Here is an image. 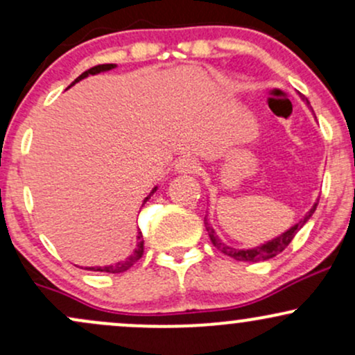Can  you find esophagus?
I'll return each instance as SVG.
<instances>
[{"instance_id":"1","label":"esophagus","mask_w":355,"mask_h":355,"mask_svg":"<svg viewBox=\"0 0 355 355\" xmlns=\"http://www.w3.org/2000/svg\"><path fill=\"white\" fill-rule=\"evenodd\" d=\"M175 170H177V173H197L200 170V164L195 158L185 157L175 164Z\"/></svg>"}]
</instances>
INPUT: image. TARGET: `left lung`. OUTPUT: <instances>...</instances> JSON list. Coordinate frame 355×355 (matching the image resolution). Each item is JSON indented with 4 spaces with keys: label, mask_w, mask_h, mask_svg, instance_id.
I'll return each instance as SVG.
<instances>
[{
    "label": "left lung",
    "mask_w": 355,
    "mask_h": 355,
    "mask_svg": "<svg viewBox=\"0 0 355 355\" xmlns=\"http://www.w3.org/2000/svg\"><path fill=\"white\" fill-rule=\"evenodd\" d=\"M315 209H317V203H313V207L311 209V211H309V214L305 215L304 220H300L299 223H295V225L292 227V229H288L287 232H284L282 235H279V237H277V239L270 240V242L263 243V245L255 247V248H248V250H237V248H232L229 245H225V243H223L222 240H220L217 235H215L214 229H211L209 223L205 222V225H207V230H209L211 243H214L215 248H218V250L222 252V254L229 255V257H232V259L239 260V262H260V260L272 259V257L279 255L280 252L285 250L288 243L292 242V239L295 237L297 232L302 229L304 223L312 217V214H313V211H315Z\"/></svg>",
    "instance_id": "8db88e82"
}]
</instances>
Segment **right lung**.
Wrapping results in <instances>:
<instances>
[{
    "instance_id": "obj_1",
    "label": "right lung",
    "mask_w": 355,
    "mask_h": 355,
    "mask_svg": "<svg viewBox=\"0 0 355 355\" xmlns=\"http://www.w3.org/2000/svg\"><path fill=\"white\" fill-rule=\"evenodd\" d=\"M112 68H115V64H112V63H108V64H96V67L89 68V70H87V71L81 73V75L78 76V78H76L75 81H73L71 85H75L76 81H80V80L87 78L88 75H96V73H100V71H108V70H112ZM71 85H70V87H71ZM155 191H157V187H155V189L152 190V193H150L148 197L145 198V200H144V205H145L146 202L150 200V197H152V195L155 193ZM141 255H144V235H141V232H138V243H137V248H135V252H133V254L128 257V259L123 260V262H116V263H113V266H105V267H88V270H95V272H108V274H121V272H126V270H128L130 267L133 266V263L138 262V260L141 259Z\"/></svg>"
}]
</instances>
